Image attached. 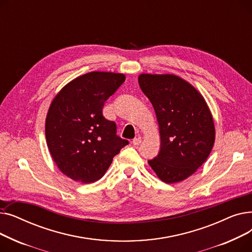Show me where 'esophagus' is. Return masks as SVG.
<instances>
[{
    "label": "esophagus",
    "mask_w": 252,
    "mask_h": 252,
    "mask_svg": "<svg viewBox=\"0 0 252 252\" xmlns=\"http://www.w3.org/2000/svg\"><path fill=\"white\" fill-rule=\"evenodd\" d=\"M142 143V139H141V137H138V138H135L134 140H133V144L135 145V146H139V145Z\"/></svg>",
    "instance_id": "esophagus-1"
}]
</instances>
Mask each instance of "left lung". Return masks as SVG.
Returning a JSON list of instances; mask_svg holds the SVG:
<instances>
[{
  "label": "left lung",
  "instance_id": "obj_1",
  "mask_svg": "<svg viewBox=\"0 0 252 252\" xmlns=\"http://www.w3.org/2000/svg\"><path fill=\"white\" fill-rule=\"evenodd\" d=\"M138 81L159 126L160 151L148 163L164 183L186 180L205 162L214 147L216 128L208 105L178 75L142 73Z\"/></svg>",
  "mask_w": 252,
  "mask_h": 252
}]
</instances>
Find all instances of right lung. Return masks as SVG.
I'll return each instance as SVG.
<instances>
[{"mask_svg": "<svg viewBox=\"0 0 252 252\" xmlns=\"http://www.w3.org/2000/svg\"><path fill=\"white\" fill-rule=\"evenodd\" d=\"M125 81L124 73L92 71L72 79L52 100L45 124L47 146L66 177L85 184L98 181L128 144L102 113L105 101Z\"/></svg>", "mask_w": 252, "mask_h": 252, "instance_id": "1", "label": "right lung"}]
</instances>
